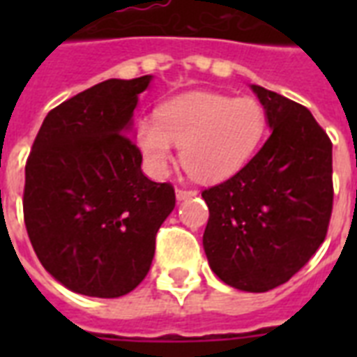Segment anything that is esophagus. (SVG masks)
Listing matches in <instances>:
<instances>
[{
  "instance_id": "1",
  "label": "esophagus",
  "mask_w": 357,
  "mask_h": 357,
  "mask_svg": "<svg viewBox=\"0 0 357 357\" xmlns=\"http://www.w3.org/2000/svg\"><path fill=\"white\" fill-rule=\"evenodd\" d=\"M176 196H178V200H189V198L196 196V190H192V189H178V190H176Z\"/></svg>"
}]
</instances>
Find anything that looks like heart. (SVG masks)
Segmentation results:
<instances>
[{"instance_id":"1","label":"heart","mask_w":357,"mask_h":357,"mask_svg":"<svg viewBox=\"0 0 357 357\" xmlns=\"http://www.w3.org/2000/svg\"><path fill=\"white\" fill-rule=\"evenodd\" d=\"M266 128L265 109L254 98L187 92L135 126V144L148 172L161 178L179 144L181 165L200 181H222L250 161Z\"/></svg>"}]
</instances>
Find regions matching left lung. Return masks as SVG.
Here are the masks:
<instances>
[{
	"label": "left lung",
	"mask_w": 357,
	"mask_h": 357,
	"mask_svg": "<svg viewBox=\"0 0 357 357\" xmlns=\"http://www.w3.org/2000/svg\"><path fill=\"white\" fill-rule=\"evenodd\" d=\"M252 91L271 137L235 176L202 192L209 207L204 250L224 283L265 293L291 280L326 238L332 140L304 105L259 85Z\"/></svg>",
	"instance_id": "1"
}]
</instances>
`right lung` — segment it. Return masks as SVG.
Segmentation results:
<instances>
[{"instance_id": "right-lung-1", "label": "right lung", "mask_w": 357, "mask_h": 357, "mask_svg": "<svg viewBox=\"0 0 357 357\" xmlns=\"http://www.w3.org/2000/svg\"><path fill=\"white\" fill-rule=\"evenodd\" d=\"M150 81L107 79L52 109L25 162L27 235L42 266L74 293H131L176 206L172 185L146 178L128 137Z\"/></svg>"}]
</instances>
